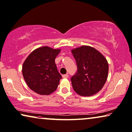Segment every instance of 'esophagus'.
Here are the masks:
<instances>
[{
  "label": "esophagus",
  "mask_w": 132,
  "mask_h": 132,
  "mask_svg": "<svg viewBox=\"0 0 132 132\" xmlns=\"http://www.w3.org/2000/svg\"><path fill=\"white\" fill-rule=\"evenodd\" d=\"M62 77L64 78V79H65V78H68V74H64V75H62Z\"/></svg>",
  "instance_id": "obj_1"
}]
</instances>
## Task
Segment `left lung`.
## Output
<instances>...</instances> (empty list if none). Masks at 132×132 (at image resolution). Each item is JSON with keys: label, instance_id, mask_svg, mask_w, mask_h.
Segmentation results:
<instances>
[{"label": "left lung", "instance_id": "1", "mask_svg": "<svg viewBox=\"0 0 132 132\" xmlns=\"http://www.w3.org/2000/svg\"><path fill=\"white\" fill-rule=\"evenodd\" d=\"M77 64V72L71 78L77 94L90 96L101 90L106 81L108 64L106 58L94 47L82 46L71 50Z\"/></svg>", "mask_w": 132, "mask_h": 132}]
</instances>
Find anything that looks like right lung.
Listing matches in <instances>:
<instances>
[{"label": "right lung", "instance_id": "obj_1", "mask_svg": "<svg viewBox=\"0 0 132 132\" xmlns=\"http://www.w3.org/2000/svg\"><path fill=\"white\" fill-rule=\"evenodd\" d=\"M60 51V49L40 47L33 51L25 60L22 75L27 85L34 92L49 95L56 90L62 79L55 62Z\"/></svg>", "mask_w": 132, "mask_h": 132}]
</instances>
